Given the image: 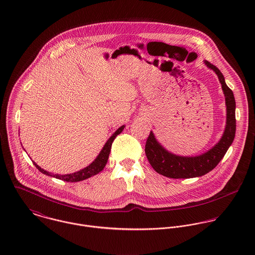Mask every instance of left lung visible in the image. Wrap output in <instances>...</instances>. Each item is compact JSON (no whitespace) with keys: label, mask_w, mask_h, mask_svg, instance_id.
I'll use <instances>...</instances> for the list:
<instances>
[{"label":"left lung","mask_w":255,"mask_h":255,"mask_svg":"<svg viewBox=\"0 0 255 255\" xmlns=\"http://www.w3.org/2000/svg\"><path fill=\"white\" fill-rule=\"evenodd\" d=\"M207 68L217 74L225 95L227 120L222 137L208 151L197 156L176 155L160 144L153 131L147 138L145 154L152 168L160 175L171 179H189L204 176L212 171L232 145L236 134V101L233 91L228 87L225 77L214 65L204 61Z\"/></svg>","instance_id":"8db88e82"}]
</instances>
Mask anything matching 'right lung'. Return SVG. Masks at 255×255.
Instances as JSON below:
<instances>
[{
	"label": "right lung",
	"instance_id": "right-lung-1",
	"mask_svg": "<svg viewBox=\"0 0 255 255\" xmlns=\"http://www.w3.org/2000/svg\"><path fill=\"white\" fill-rule=\"evenodd\" d=\"M125 128V126L120 127L110 137L109 139L107 140V142L105 143V145L103 146L102 150L100 151V153L98 154V156L95 158V160L88 165L87 167H85L84 169H81L80 171H77L73 174H68V175H58V174H51L45 170H43L41 167H39L35 162H33V164L35 165L37 169L44 175L47 176H51L54 177L56 179H60L63 180L65 182H80L83 180H86L90 177H93L95 175H97L98 173H100L104 167L106 166L107 162H108V158H109L110 151H111V147H112V143L114 141V139L116 138V136L118 134H120Z\"/></svg>",
	"mask_w": 255,
	"mask_h": 255
}]
</instances>
